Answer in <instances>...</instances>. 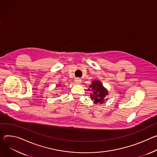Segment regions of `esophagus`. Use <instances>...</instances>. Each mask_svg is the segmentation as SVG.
Here are the masks:
<instances>
[{"mask_svg":"<svg viewBox=\"0 0 157 157\" xmlns=\"http://www.w3.org/2000/svg\"><path fill=\"white\" fill-rule=\"evenodd\" d=\"M81 82H82V80H81V79H80V78H76L75 79V83H77V84H80Z\"/></svg>","mask_w":157,"mask_h":157,"instance_id":"34e87169","label":"esophagus"}]
</instances>
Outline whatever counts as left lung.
<instances>
[{
    "instance_id": "1",
    "label": "left lung",
    "mask_w": 157,
    "mask_h": 157,
    "mask_svg": "<svg viewBox=\"0 0 157 157\" xmlns=\"http://www.w3.org/2000/svg\"><path fill=\"white\" fill-rule=\"evenodd\" d=\"M89 89L90 91L92 90V94H91L90 97L92 100H94L95 103H104V98L108 95L107 90L103 87L101 83L98 80H94L92 82V85H90Z\"/></svg>"
}]
</instances>
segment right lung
Listing matches in <instances>:
<instances>
[{
    "label": "right lung",
    "instance_id": "right-lung-1",
    "mask_svg": "<svg viewBox=\"0 0 157 157\" xmlns=\"http://www.w3.org/2000/svg\"><path fill=\"white\" fill-rule=\"evenodd\" d=\"M59 86H60V84H59ZM57 86H58V85H57Z\"/></svg>",
    "mask_w": 157,
    "mask_h": 157
}]
</instances>
